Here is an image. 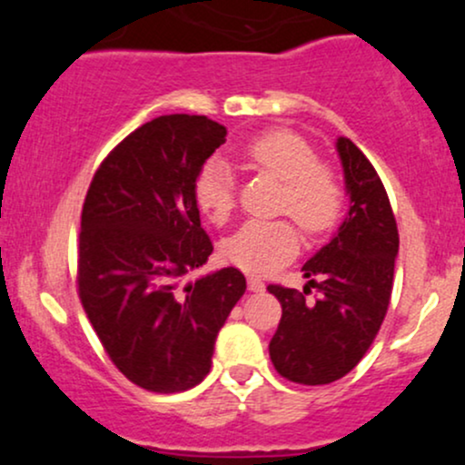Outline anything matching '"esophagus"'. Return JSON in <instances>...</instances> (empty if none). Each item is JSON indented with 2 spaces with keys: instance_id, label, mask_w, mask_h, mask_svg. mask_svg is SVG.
<instances>
[{
  "instance_id": "esophagus-1",
  "label": "esophagus",
  "mask_w": 465,
  "mask_h": 465,
  "mask_svg": "<svg viewBox=\"0 0 465 465\" xmlns=\"http://www.w3.org/2000/svg\"><path fill=\"white\" fill-rule=\"evenodd\" d=\"M247 286H249V291H253V292H262L264 291L262 280H258V277H249Z\"/></svg>"
}]
</instances>
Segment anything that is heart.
<instances>
[{
	"label": "heart",
	"instance_id": "1",
	"mask_svg": "<svg viewBox=\"0 0 465 465\" xmlns=\"http://www.w3.org/2000/svg\"><path fill=\"white\" fill-rule=\"evenodd\" d=\"M251 168L282 181L277 212L291 214L308 233H322L343 207V185L328 163L317 162L312 146L286 129L266 131L240 151ZM194 201L203 214L225 223L236 205V179L223 159H212L194 181ZM300 233L286 218L247 221L223 242V258L247 273L275 271L295 255Z\"/></svg>",
	"mask_w": 465,
	"mask_h": 465
}]
</instances>
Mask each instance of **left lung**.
Returning a JSON list of instances; mask_svg holds the SVG:
<instances>
[{
  "mask_svg": "<svg viewBox=\"0 0 465 465\" xmlns=\"http://www.w3.org/2000/svg\"><path fill=\"white\" fill-rule=\"evenodd\" d=\"M350 212L336 236L303 264V292L269 284L282 319L269 343L273 367L297 385H330L370 350L391 300L398 225L370 159L348 137L336 140ZM320 295L305 303L310 286Z\"/></svg>",
  "mask_w": 465,
  "mask_h": 465,
  "instance_id": "8db88e82",
  "label": "left lung"
}]
</instances>
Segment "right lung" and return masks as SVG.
Listing matches in <instances>:
<instances>
[{"instance_id": "right-lung-1", "label": "right lung", "mask_w": 465, "mask_h": 465, "mask_svg": "<svg viewBox=\"0 0 465 465\" xmlns=\"http://www.w3.org/2000/svg\"><path fill=\"white\" fill-rule=\"evenodd\" d=\"M227 129L205 115H159L95 170L78 236V297L114 365L154 393L210 373L218 330L247 291L233 266L185 284L214 251L194 181Z\"/></svg>"}]
</instances>
